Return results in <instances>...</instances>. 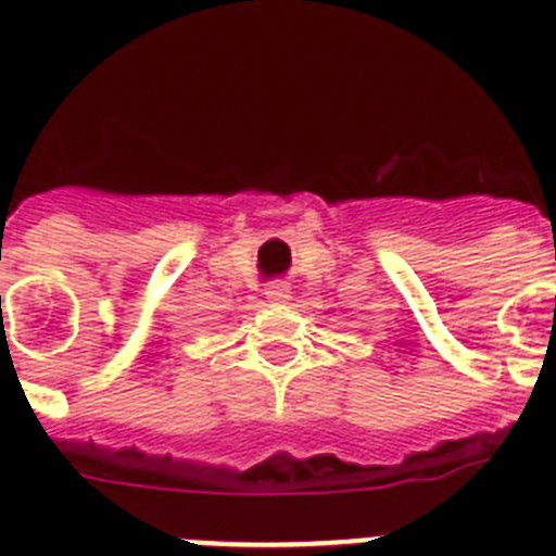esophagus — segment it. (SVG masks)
<instances>
[{
	"instance_id": "obj_1",
	"label": "esophagus",
	"mask_w": 556,
	"mask_h": 556,
	"mask_svg": "<svg viewBox=\"0 0 556 556\" xmlns=\"http://www.w3.org/2000/svg\"><path fill=\"white\" fill-rule=\"evenodd\" d=\"M265 299H268V302H277V305H285V302L291 299V285L279 282L277 279V282H271L265 288Z\"/></svg>"
}]
</instances>
